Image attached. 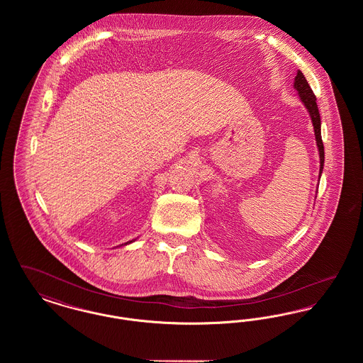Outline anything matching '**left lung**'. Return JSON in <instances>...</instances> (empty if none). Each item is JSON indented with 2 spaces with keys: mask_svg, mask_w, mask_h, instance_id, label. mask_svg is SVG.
Listing matches in <instances>:
<instances>
[{
  "mask_svg": "<svg viewBox=\"0 0 363 363\" xmlns=\"http://www.w3.org/2000/svg\"><path fill=\"white\" fill-rule=\"evenodd\" d=\"M294 88L298 91L299 99L306 107L309 116H311V123L314 128V136H315V143H317V148H318V154H320V177L324 169V144H323V138H321V118H320V113H318V107H317V99L311 91L309 83L306 82L303 73L301 70L296 72L295 80H294Z\"/></svg>",
  "mask_w": 363,
  "mask_h": 363,
  "instance_id": "1",
  "label": "left lung"
}]
</instances>
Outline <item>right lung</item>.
<instances>
[{
  "label": "right lung",
  "instance_id": "1",
  "mask_svg": "<svg viewBox=\"0 0 363 363\" xmlns=\"http://www.w3.org/2000/svg\"><path fill=\"white\" fill-rule=\"evenodd\" d=\"M133 241H135V240H133ZM133 241H129V242H126V243H122V245H120V246H125V245H128V243H132V242Z\"/></svg>",
  "mask_w": 363,
  "mask_h": 363
}]
</instances>
